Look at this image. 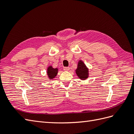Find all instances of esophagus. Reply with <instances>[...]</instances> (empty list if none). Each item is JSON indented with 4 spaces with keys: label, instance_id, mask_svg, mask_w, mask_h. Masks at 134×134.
<instances>
[{
    "label": "esophagus",
    "instance_id": "34e87169",
    "mask_svg": "<svg viewBox=\"0 0 134 134\" xmlns=\"http://www.w3.org/2000/svg\"><path fill=\"white\" fill-rule=\"evenodd\" d=\"M63 69H64V70H65V71H69V69H70V68H69V67L65 66V67L63 68Z\"/></svg>",
    "mask_w": 134,
    "mask_h": 134
}]
</instances>
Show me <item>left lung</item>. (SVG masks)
Instances as JSON below:
<instances>
[{"instance_id": "1", "label": "left lung", "mask_w": 134, "mask_h": 134, "mask_svg": "<svg viewBox=\"0 0 134 134\" xmlns=\"http://www.w3.org/2000/svg\"><path fill=\"white\" fill-rule=\"evenodd\" d=\"M88 69L85 65V64L82 62V61H80L78 65V68L76 69V73L80 79L83 80L86 79L88 75Z\"/></svg>"}]
</instances>
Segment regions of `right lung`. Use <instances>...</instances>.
Listing matches in <instances>:
<instances>
[{
    "instance_id": "right-lung-1",
    "label": "right lung",
    "mask_w": 134,
    "mask_h": 134,
    "mask_svg": "<svg viewBox=\"0 0 134 134\" xmlns=\"http://www.w3.org/2000/svg\"><path fill=\"white\" fill-rule=\"evenodd\" d=\"M47 74L50 79L55 78V76L58 74V69H54L52 66H49L47 69Z\"/></svg>"
}]
</instances>
